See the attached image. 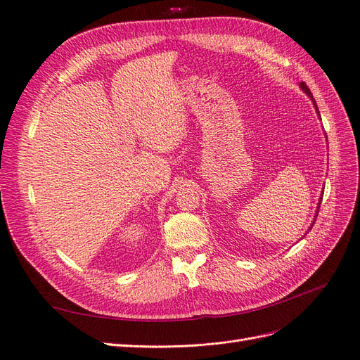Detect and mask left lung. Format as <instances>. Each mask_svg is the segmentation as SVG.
<instances>
[{
    "instance_id": "left-lung-1",
    "label": "left lung",
    "mask_w": 360,
    "mask_h": 360,
    "mask_svg": "<svg viewBox=\"0 0 360 360\" xmlns=\"http://www.w3.org/2000/svg\"><path fill=\"white\" fill-rule=\"evenodd\" d=\"M300 86H302V90L304 91V93H307L309 97H311V99H312V102H314V105H315V110H317V112H319V115H320V111H319V108H317V103H315V101H314V97H312V93H311V90L308 89V85L307 84H304V82H300ZM323 200V197L320 198V201ZM319 209H320V205H319ZM315 216H319V213L317 214H315ZM314 224L315 222H312V225L311 226H314Z\"/></svg>"
}]
</instances>
